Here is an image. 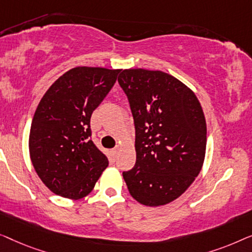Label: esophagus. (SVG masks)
Instances as JSON below:
<instances>
[{
	"mask_svg": "<svg viewBox=\"0 0 252 252\" xmlns=\"http://www.w3.org/2000/svg\"><path fill=\"white\" fill-rule=\"evenodd\" d=\"M118 152H119V146H116L115 148H113V150H112V153L114 155L118 154Z\"/></svg>",
	"mask_w": 252,
	"mask_h": 252,
	"instance_id": "obj_1",
	"label": "esophagus"
}]
</instances>
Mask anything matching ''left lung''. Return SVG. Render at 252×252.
Segmentation results:
<instances>
[{
  "mask_svg": "<svg viewBox=\"0 0 252 252\" xmlns=\"http://www.w3.org/2000/svg\"><path fill=\"white\" fill-rule=\"evenodd\" d=\"M119 84L136 129V164L123 172L134 200L158 207L179 197L201 171L207 125L194 92L170 74L125 69Z\"/></svg>",
  "mask_w": 252,
  "mask_h": 252,
  "instance_id": "8db88e82",
  "label": "left lung"
}]
</instances>
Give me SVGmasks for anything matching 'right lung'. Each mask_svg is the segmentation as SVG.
I'll list each match as a JSON object with an SVG mask.
<instances>
[{"label": "right lung", "mask_w": 252, "mask_h": 252, "mask_svg": "<svg viewBox=\"0 0 252 252\" xmlns=\"http://www.w3.org/2000/svg\"><path fill=\"white\" fill-rule=\"evenodd\" d=\"M120 72L75 67L42 97L31 126L30 154L37 176L57 195L87 196L107 168V158L90 138V119Z\"/></svg>", "instance_id": "obj_1"}]
</instances>
